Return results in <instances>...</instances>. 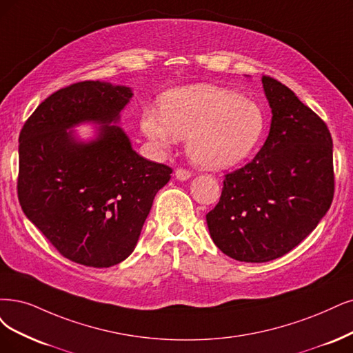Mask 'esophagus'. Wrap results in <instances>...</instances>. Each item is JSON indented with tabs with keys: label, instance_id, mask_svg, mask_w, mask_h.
<instances>
[{
	"label": "esophagus",
	"instance_id": "34e87169",
	"mask_svg": "<svg viewBox=\"0 0 353 353\" xmlns=\"http://www.w3.org/2000/svg\"><path fill=\"white\" fill-rule=\"evenodd\" d=\"M190 172L189 170H186V168H177L176 170V179L177 180H181V181H185V180H188V179H190Z\"/></svg>",
	"mask_w": 353,
	"mask_h": 353
}]
</instances>
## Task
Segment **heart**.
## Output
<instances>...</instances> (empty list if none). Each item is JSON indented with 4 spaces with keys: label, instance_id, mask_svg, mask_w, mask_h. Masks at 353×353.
Masks as SVG:
<instances>
[{
    "label": "heart",
    "instance_id": "1",
    "mask_svg": "<svg viewBox=\"0 0 353 353\" xmlns=\"http://www.w3.org/2000/svg\"><path fill=\"white\" fill-rule=\"evenodd\" d=\"M141 128L160 150L172 147L177 138H188L186 150L194 164L227 168L257 147L266 117L250 99L212 84H194L165 93L160 114L143 110Z\"/></svg>",
    "mask_w": 353,
    "mask_h": 353
}]
</instances>
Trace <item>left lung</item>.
<instances>
[{"mask_svg":"<svg viewBox=\"0 0 353 353\" xmlns=\"http://www.w3.org/2000/svg\"><path fill=\"white\" fill-rule=\"evenodd\" d=\"M262 83L272 109L269 137L250 163L225 174L219 202L206 214L218 249L247 263L291 252L334 194L327 125L275 78L263 75Z\"/></svg>","mask_w":353,"mask_h":353,"instance_id":"8db88e82","label":"left lung"}]
</instances>
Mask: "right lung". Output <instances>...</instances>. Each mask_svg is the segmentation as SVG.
<instances>
[{"mask_svg": "<svg viewBox=\"0 0 353 353\" xmlns=\"http://www.w3.org/2000/svg\"><path fill=\"white\" fill-rule=\"evenodd\" d=\"M132 91L100 81L63 87L45 99L19 137L21 210L71 262L110 268L134 252L154 196L173 170L137 154L119 121ZM101 123L94 141L66 130Z\"/></svg>", "mask_w": 353, "mask_h": 353, "instance_id": "add662e5", "label": "right lung"}]
</instances>
